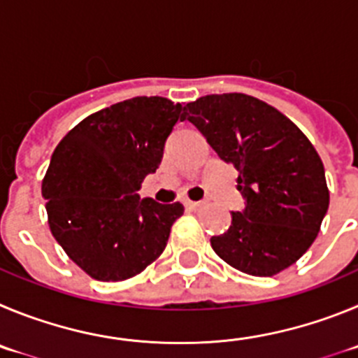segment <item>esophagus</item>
<instances>
[{
    "label": "esophagus",
    "mask_w": 358,
    "mask_h": 358,
    "mask_svg": "<svg viewBox=\"0 0 358 358\" xmlns=\"http://www.w3.org/2000/svg\"><path fill=\"white\" fill-rule=\"evenodd\" d=\"M203 203L201 201H191V199H187L185 201V207L191 208V210H198L199 207H201Z\"/></svg>",
    "instance_id": "obj_1"
}]
</instances>
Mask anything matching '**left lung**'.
Masks as SVG:
<instances>
[{"mask_svg":"<svg viewBox=\"0 0 358 358\" xmlns=\"http://www.w3.org/2000/svg\"><path fill=\"white\" fill-rule=\"evenodd\" d=\"M183 119L234 164L246 199L243 212H231L230 228L212 237V250L246 275L273 276L292 266L315 241L330 203L310 141L275 107L241 92L187 103Z\"/></svg>","mask_w":358,"mask_h":358,"instance_id":"1","label":"left lung"}]
</instances>
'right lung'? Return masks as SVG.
I'll return each instance as SVG.
<instances>
[{
	"instance_id": "obj_1",
	"label": "right lung",
	"mask_w": 358,
	"mask_h": 358,
	"mask_svg": "<svg viewBox=\"0 0 358 358\" xmlns=\"http://www.w3.org/2000/svg\"><path fill=\"white\" fill-rule=\"evenodd\" d=\"M183 110L167 98L137 96L85 117L55 148L43 180L50 230L94 280L131 278L166 248L183 205L137 191L159 169Z\"/></svg>"
}]
</instances>
